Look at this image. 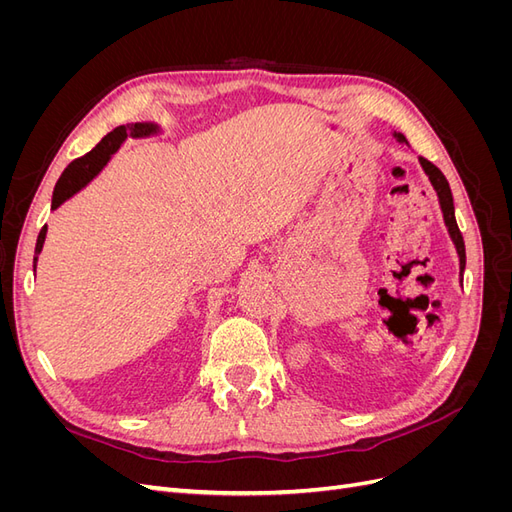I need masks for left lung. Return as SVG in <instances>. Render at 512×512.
I'll return each instance as SVG.
<instances>
[{"instance_id":"8db88e82","label":"left lung","mask_w":512,"mask_h":512,"mask_svg":"<svg viewBox=\"0 0 512 512\" xmlns=\"http://www.w3.org/2000/svg\"><path fill=\"white\" fill-rule=\"evenodd\" d=\"M399 143H406V138L401 134H395ZM421 160V166L427 173L433 190L438 192V198H440V207H442V213H444V224L448 228V235H451L455 247H457V254H459V269H461V275H463V269H466V245H463V237H461V230L457 226V220H455V205H453V194H451V188H448V181L446 177L442 175V170L431 164L429 160L425 158H418Z\"/></svg>"}]
</instances>
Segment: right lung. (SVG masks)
Listing matches in <instances>:
<instances>
[{"label":"right lung","instance_id":"1","mask_svg":"<svg viewBox=\"0 0 512 512\" xmlns=\"http://www.w3.org/2000/svg\"><path fill=\"white\" fill-rule=\"evenodd\" d=\"M158 126L156 123H128V126H119L113 132H108L102 141L91 149L89 153H85L83 158H76L74 162L68 164V168L61 173L57 185H55V192H53V203L51 209H57L61 203H66V200L79 192L81 188L94 179L100 170L104 168V164L111 160L113 153L121 147V143L126 141L128 136L132 138H141V136H149V134H156ZM46 239V226H42L38 241H36V256H34V271H36V262H38V254L42 252V245Z\"/></svg>","mask_w":512,"mask_h":512}]
</instances>
